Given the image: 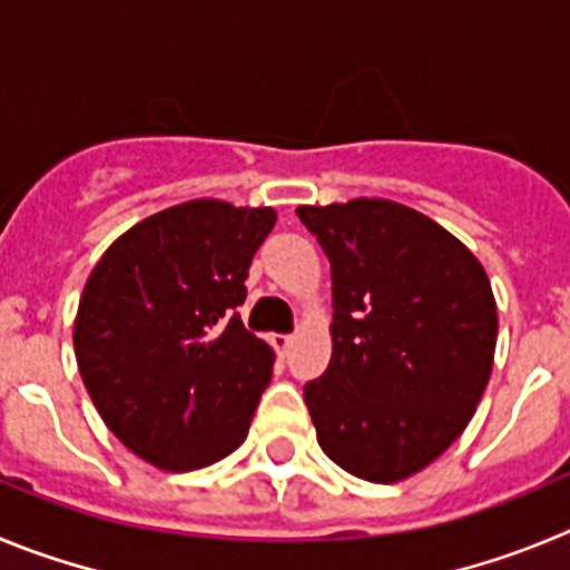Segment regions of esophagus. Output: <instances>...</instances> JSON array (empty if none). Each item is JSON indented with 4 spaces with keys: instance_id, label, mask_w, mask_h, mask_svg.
<instances>
[{
    "instance_id": "obj_1",
    "label": "esophagus",
    "mask_w": 570,
    "mask_h": 570,
    "mask_svg": "<svg viewBox=\"0 0 570 570\" xmlns=\"http://www.w3.org/2000/svg\"><path fill=\"white\" fill-rule=\"evenodd\" d=\"M269 341H273V346H275V352H278V355H286V352H289V346H292V335H273Z\"/></svg>"
}]
</instances>
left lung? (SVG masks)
Wrapping results in <instances>:
<instances>
[{
    "mask_svg": "<svg viewBox=\"0 0 570 570\" xmlns=\"http://www.w3.org/2000/svg\"><path fill=\"white\" fill-rule=\"evenodd\" d=\"M332 264V361L304 386L326 458L397 483L463 434L489 386L497 304L449 229L386 198L297 207Z\"/></svg>",
    "mask_w": 570,
    "mask_h": 570,
    "instance_id": "left-lung-1",
    "label": "left lung"
}]
</instances>
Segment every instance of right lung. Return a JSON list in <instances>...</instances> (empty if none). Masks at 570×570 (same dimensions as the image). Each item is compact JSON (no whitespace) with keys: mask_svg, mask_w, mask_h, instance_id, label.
Segmentation results:
<instances>
[{"mask_svg":"<svg viewBox=\"0 0 570 570\" xmlns=\"http://www.w3.org/2000/svg\"><path fill=\"white\" fill-rule=\"evenodd\" d=\"M273 227L269 207L198 198L127 229L87 278L73 323L81 381L147 463L204 469L247 440L275 352L233 309Z\"/></svg>","mask_w":570,"mask_h":570,"instance_id":"obj_1","label":"right lung"}]
</instances>
